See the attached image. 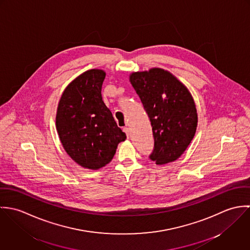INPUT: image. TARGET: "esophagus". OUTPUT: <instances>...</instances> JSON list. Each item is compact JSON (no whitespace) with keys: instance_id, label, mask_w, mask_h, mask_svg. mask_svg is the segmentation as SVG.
<instances>
[{"instance_id":"obj_1","label":"esophagus","mask_w":250,"mask_h":250,"mask_svg":"<svg viewBox=\"0 0 250 250\" xmlns=\"http://www.w3.org/2000/svg\"><path fill=\"white\" fill-rule=\"evenodd\" d=\"M123 131L125 132L126 136L129 138V137H130V135H131V130H130V128H128V127H125V128H123Z\"/></svg>"}]
</instances>
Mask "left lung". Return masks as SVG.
Returning <instances> with one entry per match:
<instances>
[{
    "label": "left lung",
    "instance_id": "obj_1",
    "mask_svg": "<svg viewBox=\"0 0 250 250\" xmlns=\"http://www.w3.org/2000/svg\"><path fill=\"white\" fill-rule=\"evenodd\" d=\"M130 82L151 122L156 165L176 161L191 143L197 127L194 100L178 79L162 68L133 72Z\"/></svg>",
    "mask_w": 250,
    "mask_h": 250
}]
</instances>
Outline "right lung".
<instances>
[{"instance_id": "obj_1", "label": "right lung", "mask_w": 250, "mask_h": 250, "mask_svg": "<svg viewBox=\"0 0 250 250\" xmlns=\"http://www.w3.org/2000/svg\"><path fill=\"white\" fill-rule=\"evenodd\" d=\"M106 72L90 69L75 78L60 99L56 127L64 150L83 168L97 170L113 158L126 135L102 99Z\"/></svg>"}]
</instances>
